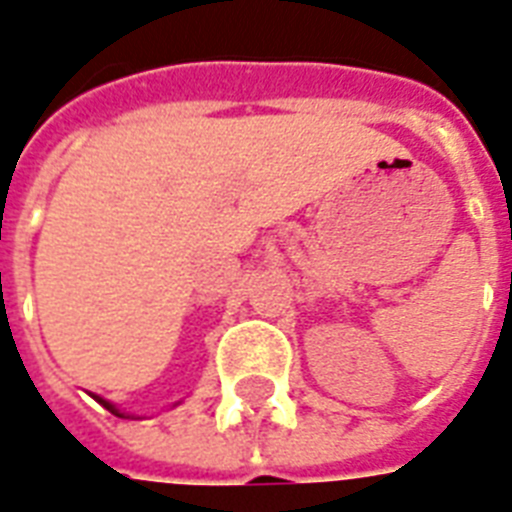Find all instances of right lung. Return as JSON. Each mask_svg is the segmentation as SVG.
<instances>
[{
	"label": "right lung",
	"mask_w": 512,
	"mask_h": 512,
	"mask_svg": "<svg viewBox=\"0 0 512 512\" xmlns=\"http://www.w3.org/2000/svg\"><path fill=\"white\" fill-rule=\"evenodd\" d=\"M93 398H95V400H98V403H101V406H104V408H109V411H112L114 417H125V414H122L120 408L114 406V403H109V400H104V398H98V395H93Z\"/></svg>",
	"instance_id": "add662e5"
}]
</instances>
